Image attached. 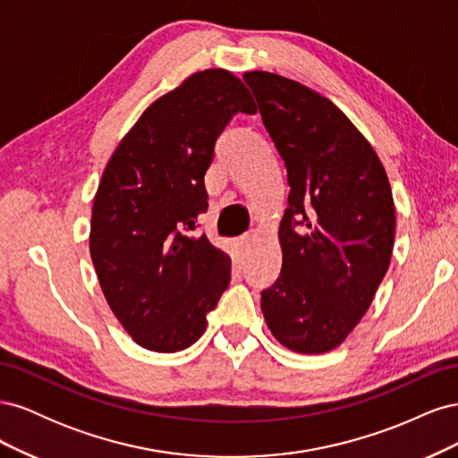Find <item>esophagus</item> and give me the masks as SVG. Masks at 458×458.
I'll return each mask as SVG.
<instances>
[{
    "instance_id": "1",
    "label": "esophagus",
    "mask_w": 458,
    "mask_h": 458,
    "mask_svg": "<svg viewBox=\"0 0 458 458\" xmlns=\"http://www.w3.org/2000/svg\"><path fill=\"white\" fill-rule=\"evenodd\" d=\"M258 229H250V231H246L244 234H241L239 237V248L241 250H248V248L252 246V242L258 239Z\"/></svg>"
}]
</instances>
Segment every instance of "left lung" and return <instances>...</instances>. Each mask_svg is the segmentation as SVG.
Returning a JSON list of instances; mask_svg holds the SVG:
<instances>
[{
  "mask_svg": "<svg viewBox=\"0 0 458 458\" xmlns=\"http://www.w3.org/2000/svg\"><path fill=\"white\" fill-rule=\"evenodd\" d=\"M242 78L290 185L283 269L261 293V311L284 348L327 353L361 321L390 267L392 187L370 143L327 97L273 72Z\"/></svg>",
  "mask_w": 458,
  "mask_h": 458,
  "instance_id": "8db88e82",
  "label": "left lung"
}]
</instances>
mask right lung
I'll use <instances>...</instances> for the list:
<instances>
[{"label":"right lung","instance_id":"right-lung-1","mask_svg":"<svg viewBox=\"0 0 458 458\" xmlns=\"http://www.w3.org/2000/svg\"><path fill=\"white\" fill-rule=\"evenodd\" d=\"M254 114L224 68L191 74L135 122L103 172L89 252L120 325L145 350L182 352L206 330L231 281V258L195 234L208 210L204 174L233 114Z\"/></svg>","mask_w":458,"mask_h":458}]
</instances>
